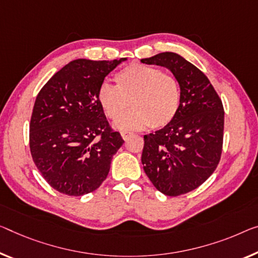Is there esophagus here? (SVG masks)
Masks as SVG:
<instances>
[{"label":"esophagus","mask_w":258,"mask_h":258,"mask_svg":"<svg viewBox=\"0 0 258 258\" xmlns=\"http://www.w3.org/2000/svg\"><path fill=\"white\" fill-rule=\"evenodd\" d=\"M121 136H122V138H123L124 141H128L129 138L133 136V134L132 133H128V132H123V133L121 134Z\"/></svg>","instance_id":"1"}]
</instances>
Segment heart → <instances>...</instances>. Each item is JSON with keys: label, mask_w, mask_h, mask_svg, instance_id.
<instances>
[{"label": "heart", "mask_w": 258, "mask_h": 258, "mask_svg": "<svg viewBox=\"0 0 258 258\" xmlns=\"http://www.w3.org/2000/svg\"><path fill=\"white\" fill-rule=\"evenodd\" d=\"M115 86L102 84L97 100L110 120H118L130 104L134 109L115 126L136 130L150 125L161 129L175 120L181 105L180 83L173 75L154 67L133 63L114 76Z\"/></svg>", "instance_id": "heart-1"}]
</instances>
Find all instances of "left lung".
<instances>
[{
  "instance_id": "1",
  "label": "left lung",
  "mask_w": 258,
  "mask_h": 258,
  "mask_svg": "<svg viewBox=\"0 0 258 258\" xmlns=\"http://www.w3.org/2000/svg\"><path fill=\"white\" fill-rule=\"evenodd\" d=\"M172 71L181 88V105L172 123L144 136L142 164L160 192L179 196L207 181L219 164L224 107L209 78L179 54L165 51L143 58Z\"/></svg>"
}]
</instances>
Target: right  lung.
I'll list each match as a JSON object with an SVG mask.
<instances>
[{"label":"right lung","mask_w":258,"mask_h":258,"mask_svg":"<svg viewBox=\"0 0 258 258\" xmlns=\"http://www.w3.org/2000/svg\"><path fill=\"white\" fill-rule=\"evenodd\" d=\"M126 58L71 61L38 93L30 123L33 161L50 187L83 196L100 187L124 141L98 104L105 77Z\"/></svg>","instance_id":"1"}]
</instances>
